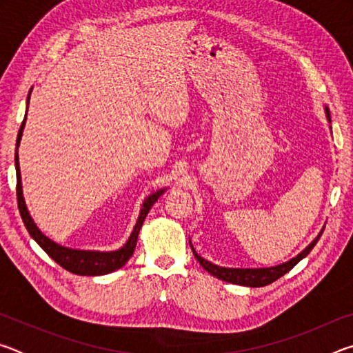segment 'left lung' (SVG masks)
<instances>
[{"instance_id":"obj_1","label":"left lung","mask_w":353,"mask_h":353,"mask_svg":"<svg viewBox=\"0 0 353 353\" xmlns=\"http://www.w3.org/2000/svg\"><path fill=\"white\" fill-rule=\"evenodd\" d=\"M325 113H327L328 121H330V110H328V107H325ZM322 232H324V229L319 232V235L316 236V240L310 243L301 254H297V256H294V259H291L286 263H282V265H279V266L256 268V270H250V268H246V270H244V268H223V266L213 265V263L207 261L202 259L201 255H198V252L194 250L191 241H190V244H191V250H193V255L196 256V260H198L199 265L204 268L208 274H212L213 277L224 280V282L234 283V285H243V286H250V288H256V286H266L272 282H276L277 279H280L282 276H285L286 272L291 271L292 268H294L302 259H305V256L312 252V249L316 246V243L319 241Z\"/></svg>"}]
</instances>
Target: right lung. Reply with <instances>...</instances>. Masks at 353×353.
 <instances>
[{
  "instance_id": "1",
  "label": "right lung",
  "mask_w": 353,
  "mask_h": 353,
  "mask_svg": "<svg viewBox=\"0 0 353 353\" xmlns=\"http://www.w3.org/2000/svg\"><path fill=\"white\" fill-rule=\"evenodd\" d=\"M31 93V92H29ZM28 104H29V94H28ZM26 117L23 119L19 137H17V149H19L23 129H25ZM15 170H17V201H19V210L21 214L23 223H25L26 229L35 241H37L39 246L45 250V252L54 260L57 265H61L63 270H67L77 276H104V274H109L119 270L126 265L128 260L132 256L135 246H137V238H139V232L143 225V221H145L146 214L151 210V207L155 204L160 196L163 194V190H159L148 196L143 202V208L140 210V216L137 219V224L134 227L132 234H130L129 240L121 249L112 250V252H98V250H77V249H70L63 248L61 244L54 243L50 238L41 234L40 229L34 224L31 214L28 212V207L25 204V198H23V190H21V177H20V165H19V152H15Z\"/></svg>"
}]
</instances>
